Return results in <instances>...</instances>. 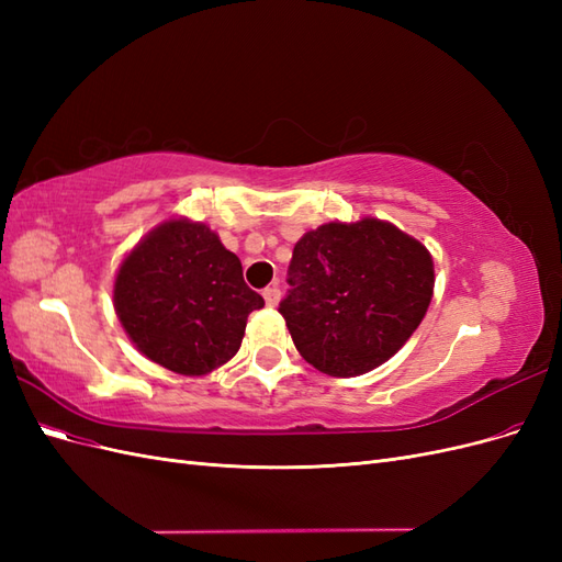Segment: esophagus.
Listing matches in <instances>:
<instances>
[{
  "label": "esophagus",
  "mask_w": 562,
  "mask_h": 562,
  "mask_svg": "<svg viewBox=\"0 0 562 562\" xmlns=\"http://www.w3.org/2000/svg\"><path fill=\"white\" fill-rule=\"evenodd\" d=\"M262 297H265V302H267V307H277L279 300H281L279 285H269V288H265V291H262Z\"/></svg>",
  "instance_id": "obj_1"
}]
</instances>
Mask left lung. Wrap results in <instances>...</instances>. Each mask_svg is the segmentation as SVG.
<instances>
[{
	"label": "left lung",
	"instance_id": "8db88e82",
	"mask_svg": "<svg viewBox=\"0 0 562 562\" xmlns=\"http://www.w3.org/2000/svg\"><path fill=\"white\" fill-rule=\"evenodd\" d=\"M434 281L431 252L391 223H328L295 244L279 312L304 361L330 378H356L411 339Z\"/></svg>",
	"mask_w": 562,
	"mask_h": 562
}]
</instances>
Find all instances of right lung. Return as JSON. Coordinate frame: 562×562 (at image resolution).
<instances>
[{"label": "right lung", "mask_w": 562, "mask_h": 562, "mask_svg": "<svg viewBox=\"0 0 562 562\" xmlns=\"http://www.w3.org/2000/svg\"><path fill=\"white\" fill-rule=\"evenodd\" d=\"M265 300L244 281L241 260L209 225L171 217L119 267L114 312L149 361L199 378L239 351L248 314Z\"/></svg>", "instance_id": "add662e5"}]
</instances>
